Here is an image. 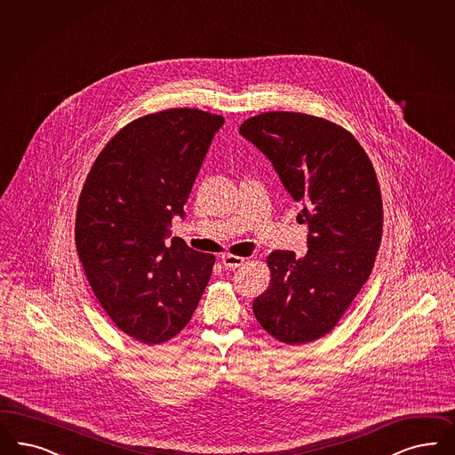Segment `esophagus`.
<instances>
[{
    "mask_svg": "<svg viewBox=\"0 0 455 455\" xmlns=\"http://www.w3.org/2000/svg\"><path fill=\"white\" fill-rule=\"evenodd\" d=\"M220 261H222L224 268L235 269L244 265L246 258H243V256H235V254H224V256L220 258Z\"/></svg>",
    "mask_w": 455,
    "mask_h": 455,
    "instance_id": "obj_1",
    "label": "esophagus"
}]
</instances>
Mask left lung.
<instances>
[{
	"mask_svg": "<svg viewBox=\"0 0 455 455\" xmlns=\"http://www.w3.org/2000/svg\"><path fill=\"white\" fill-rule=\"evenodd\" d=\"M239 135L268 156L308 226L303 258L269 252L271 282L252 302L254 317L280 342H312L336 327L374 267L383 235L376 172L347 130L317 116L261 113Z\"/></svg>",
	"mask_w": 455,
	"mask_h": 455,
	"instance_id": "8db88e82",
	"label": "left lung"
}]
</instances>
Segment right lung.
Masks as SVG:
<instances>
[{
    "mask_svg": "<svg viewBox=\"0 0 455 455\" xmlns=\"http://www.w3.org/2000/svg\"><path fill=\"white\" fill-rule=\"evenodd\" d=\"M220 115L177 108L135 119L102 148L85 179L76 246L104 312L143 344L177 336L209 283L214 254L172 237L214 135Z\"/></svg>",
    "mask_w": 455,
    "mask_h": 455,
    "instance_id": "add662e5",
    "label": "right lung"
}]
</instances>
